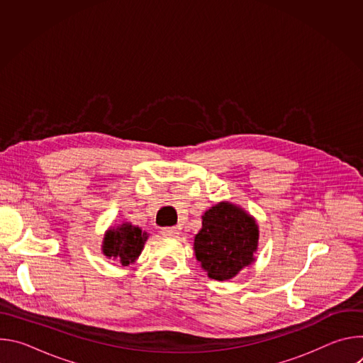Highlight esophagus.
I'll list each match as a JSON object with an SVG mask.
<instances>
[{
  "label": "esophagus",
  "instance_id": "1",
  "mask_svg": "<svg viewBox=\"0 0 363 363\" xmlns=\"http://www.w3.org/2000/svg\"><path fill=\"white\" fill-rule=\"evenodd\" d=\"M161 233L167 237H178L179 235V230L177 227H165L161 230Z\"/></svg>",
  "mask_w": 363,
  "mask_h": 363
}]
</instances>
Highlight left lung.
<instances>
[{
	"label": "left lung",
	"instance_id": "left-lung-1",
	"mask_svg": "<svg viewBox=\"0 0 363 363\" xmlns=\"http://www.w3.org/2000/svg\"><path fill=\"white\" fill-rule=\"evenodd\" d=\"M258 227L238 206L221 202L202 217V228L195 235L196 260L216 280L233 279L254 260Z\"/></svg>",
	"mask_w": 363,
	"mask_h": 363
}]
</instances>
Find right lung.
Here are the masks:
<instances>
[{"instance_id":"add662e5","label":"right lung","mask_w":363,"mask_h":363,"mask_svg":"<svg viewBox=\"0 0 363 363\" xmlns=\"http://www.w3.org/2000/svg\"><path fill=\"white\" fill-rule=\"evenodd\" d=\"M146 238L147 234L142 233L139 227L122 224L116 230H109V233L105 235L103 254L119 260L122 266H128L139 257Z\"/></svg>"}]
</instances>
